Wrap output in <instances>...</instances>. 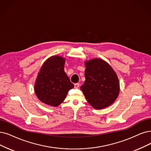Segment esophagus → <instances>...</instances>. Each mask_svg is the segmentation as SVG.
Here are the masks:
<instances>
[{
    "instance_id": "esophagus-1",
    "label": "esophagus",
    "mask_w": 151,
    "mask_h": 151,
    "mask_svg": "<svg viewBox=\"0 0 151 151\" xmlns=\"http://www.w3.org/2000/svg\"><path fill=\"white\" fill-rule=\"evenodd\" d=\"M79 87V83H74V87L75 88H78Z\"/></svg>"
}]
</instances>
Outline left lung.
Returning <instances> with one entry per match:
<instances>
[{
	"instance_id": "obj_1",
	"label": "left lung",
	"mask_w": 151,
	"mask_h": 151,
	"mask_svg": "<svg viewBox=\"0 0 151 151\" xmlns=\"http://www.w3.org/2000/svg\"><path fill=\"white\" fill-rule=\"evenodd\" d=\"M86 81L81 89L88 104L96 110L111 105L119 92L116 72L103 59L95 58L85 62Z\"/></svg>"
}]
</instances>
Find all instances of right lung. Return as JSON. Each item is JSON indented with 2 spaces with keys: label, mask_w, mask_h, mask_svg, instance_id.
I'll return each instance as SVG.
<instances>
[{
  "label": "right lung",
  "mask_w": 151,
  "mask_h": 151,
  "mask_svg": "<svg viewBox=\"0 0 151 151\" xmlns=\"http://www.w3.org/2000/svg\"><path fill=\"white\" fill-rule=\"evenodd\" d=\"M65 59L52 56L44 63L35 83V92L43 103L58 106L65 99L69 90L74 87L64 72Z\"/></svg>",
  "instance_id": "1"
}]
</instances>
